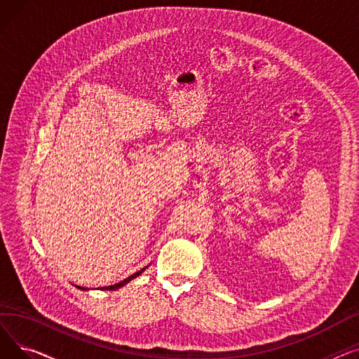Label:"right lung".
Listing matches in <instances>:
<instances>
[{
	"label": "right lung",
	"mask_w": 359,
	"mask_h": 359,
	"mask_svg": "<svg viewBox=\"0 0 359 359\" xmlns=\"http://www.w3.org/2000/svg\"><path fill=\"white\" fill-rule=\"evenodd\" d=\"M147 268V266H145ZM145 268H142L141 271H138L137 273H134V275H130V276H128L126 279H123V280H121V282H118V284H115V285H109V287H103V288H100V290H106V291H115V290H118V288H121V287H123V285H126L129 280H132L134 278H137V276H140L144 271H145ZM77 288H80V290H86V288H83V287H77Z\"/></svg>",
	"instance_id": "1"
}]
</instances>
